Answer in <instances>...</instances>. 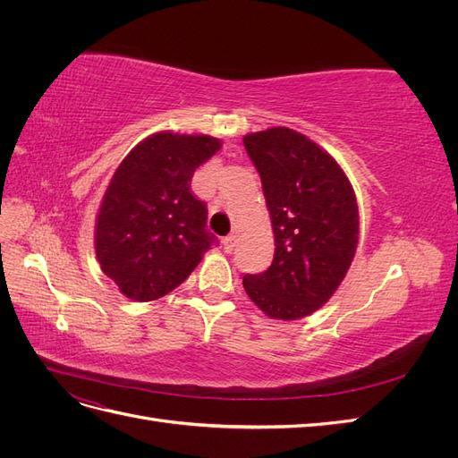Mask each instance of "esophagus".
I'll list each match as a JSON object with an SVG mask.
<instances>
[{
	"instance_id": "34e87169",
	"label": "esophagus",
	"mask_w": 458,
	"mask_h": 458,
	"mask_svg": "<svg viewBox=\"0 0 458 458\" xmlns=\"http://www.w3.org/2000/svg\"><path fill=\"white\" fill-rule=\"evenodd\" d=\"M234 244H237V237H234V234H227V237L224 239V250L225 252H233Z\"/></svg>"
}]
</instances>
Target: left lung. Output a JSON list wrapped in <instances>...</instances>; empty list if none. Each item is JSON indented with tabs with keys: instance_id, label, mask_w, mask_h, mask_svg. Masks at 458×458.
Returning a JSON list of instances; mask_svg holds the SVG:
<instances>
[{
	"instance_id": "left-lung-1",
	"label": "left lung",
	"mask_w": 458,
	"mask_h": 458,
	"mask_svg": "<svg viewBox=\"0 0 458 458\" xmlns=\"http://www.w3.org/2000/svg\"><path fill=\"white\" fill-rule=\"evenodd\" d=\"M261 177L275 234L267 271L246 273V294L271 318L294 321L317 311L348 273L359 212L352 183L328 152L306 135L271 128L244 135Z\"/></svg>"
}]
</instances>
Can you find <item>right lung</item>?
<instances>
[{"label": "right lung", "mask_w": 458, "mask_h": 458, "mask_svg": "<svg viewBox=\"0 0 458 458\" xmlns=\"http://www.w3.org/2000/svg\"><path fill=\"white\" fill-rule=\"evenodd\" d=\"M219 147L210 135L160 131L118 165L97 216L95 252L123 296L135 301L165 296L217 244L191 179Z\"/></svg>", "instance_id": "add662e5"}]
</instances>
